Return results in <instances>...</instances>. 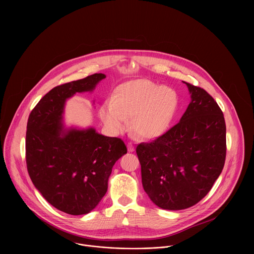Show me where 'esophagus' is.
Masks as SVG:
<instances>
[{"mask_svg": "<svg viewBox=\"0 0 254 254\" xmlns=\"http://www.w3.org/2000/svg\"><path fill=\"white\" fill-rule=\"evenodd\" d=\"M128 151L129 152H133L134 150H135V147H134V145L132 143H128Z\"/></svg>", "mask_w": 254, "mask_h": 254, "instance_id": "esophagus-1", "label": "esophagus"}]
</instances>
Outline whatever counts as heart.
I'll list each match as a JSON object with an SVG mask.
<instances>
[{
	"mask_svg": "<svg viewBox=\"0 0 254 254\" xmlns=\"http://www.w3.org/2000/svg\"><path fill=\"white\" fill-rule=\"evenodd\" d=\"M178 108L176 92L146 79L120 85L113 99L100 108V117L111 131L120 133L132 118L134 132L143 139H154L169 128Z\"/></svg>",
	"mask_w": 254,
	"mask_h": 254,
	"instance_id": "obj_1",
	"label": "heart"
}]
</instances>
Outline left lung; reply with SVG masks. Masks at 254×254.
<instances>
[{
  "mask_svg": "<svg viewBox=\"0 0 254 254\" xmlns=\"http://www.w3.org/2000/svg\"><path fill=\"white\" fill-rule=\"evenodd\" d=\"M186 84L191 101L180 121L136 148L146 194L168 210L186 209L200 201L217 180L226 158L222 110L204 89Z\"/></svg>",
  "mask_w": 254,
  "mask_h": 254,
  "instance_id": "1",
  "label": "left lung"
}]
</instances>
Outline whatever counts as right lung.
I'll return each instance as SVG.
<instances>
[{
  "label": "right lung",
  "mask_w": 254,
  "mask_h": 254,
  "mask_svg": "<svg viewBox=\"0 0 254 254\" xmlns=\"http://www.w3.org/2000/svg\"><path fill=\"white\" fill-rule=\"evenodd\" d=\"M106 75L55 87L31 111L26 131V165L43 197L70 215L92 211L108 190L114 163L127 147L119 138L101 135L94 128L64 129L65 101L76 93L92 92Z\"/></svg>",
  "instance_id": "1"
}]
</instances>
